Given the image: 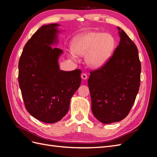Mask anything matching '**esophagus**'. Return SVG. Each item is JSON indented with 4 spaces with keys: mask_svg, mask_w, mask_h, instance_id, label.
I'll use <instances>...</instances> for the list:
<instances>
[{
    "mask_svg": "<svg viewBox=\"0 0 157 157\" xmlns=\"http://www.w3.org/2000/svg\"><path fill=\"white\" fill-rule=\"evenodd\" d=\"M81 78L83 80H86L87 79V75L86 73H82Z\"/></svg>",
    "mask_w": 157,
    "mask_h": 157,
    "instance_id": "obj_1",
    "label": "esophagus"
}]
</instances>
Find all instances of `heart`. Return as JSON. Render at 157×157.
I'll return each instance as SVG.
<instances>
[{
	"instance_id": "obj_1",
	"label": "heart",
	"mask_w": 157,
	"mask_h": 157,
	"mask_svg": "<svg viewBox=\"0 0 157 157\" xmlns=\"http://www.w3.org/2000/svg\"><path fill=\"white\" fill-rule=\"evenodd\" d=\"M114 46L115 40L111 35L101 32L87 31L73 38L69 56L76 59L77 55L84 56L85 62L88 67L98 69L107 63Z\"/></svg>"
}]
</instances>
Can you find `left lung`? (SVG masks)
Returning a JSON list of instances; mask_svg holds the SVG:
<instances>
[{
	"instance_id": "left-lung-1",
	"label": "left lung",
	"mask_w": 157,
	"mask_h": 157,
	"mask_svg": "<svg viewBox=\"0 0 157 157\" xmlns=\"http://www.w3.org/2000/svg\"><path fill=\"white\" fill-rule=\"evenodd\" d=\"M117 29L119 44L105 65L90 73L88 81L92 113L103 124L124 119L134 105L140 85L138 50L126 33Z\"/></svg>"
}]
</instances>
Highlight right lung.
I'll return each mask as SVG.
<instances>
[{
	"label": "right lung",
	"mask_w": 157,
	"mask_h": 157,
	"mask_svg": "<svg viewBox=\"0 0 157 157\" xmlns=\"http://www.w3.org/2000/svg\"><path fill=\"white\" fill-rule=\"evenodd\" d=\"M58 23L41 26L23 48L19 61V85L27 111L45 123L59 121L69 111L71 99L81 83V71H61L62 50Z\"/></svg>",
	"instance_id": "right-lung-1"
}]
</instances>
